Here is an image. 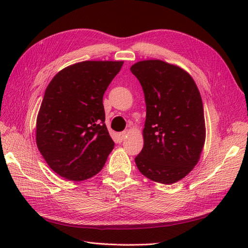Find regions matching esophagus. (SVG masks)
<instances>
[{
    "label": "esophagus",
    "mask_w": 248,
    "mask_h": 248,
    "mask_svg": "<svg viewBox=\"0 0 248 248\" xmlns=\"http://www.w3.org/2000/svg\"><path fill=\"white\" fill-rule=\"evenodd\" d=\"M126 134H127V132H126V131L120 132V133L118 134V141H119V142H121V141L126 138Z\"/></svg>",
    "instance_id": "esophagus-1"
}]
</instances>
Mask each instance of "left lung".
I'll return each instance as SVG.
<instances>
[{"mask_svg": "<svg viewBox=\"0 0 248 248\" xmlns=\"http://www.w3.org/2000/svg\"><path fill=\"white\" fill-rule=\"evenodd\" d=\"M146 102L144 147L134 158L152 181L172 184L198 163L206 138L204 108L199 89L182 68L160 60L131 66Z\"/></svg>", "mask_w": 248, "mask_h": 248, "instance_id": "1", "label": "left lung"}]
</instances>
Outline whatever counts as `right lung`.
<instances>
[{
	"instance_id": "right-lung-1",
	"label": "right lung",
	"mask_w": 248,
	"mask_h": 248,
	"mask_svg": "<svg viewBox=\"0 0 248 248\" xmlns=\"http://www.w3.org/2000/svg\"><path fill=\"white\" fill-rule=\"evenodd\" d=\"M123 61H85L50 80L37 116L36 142L49 168L70 181L102 170L115 142L106 126L103 95Z\"/></svg>"
}]
</instances>
